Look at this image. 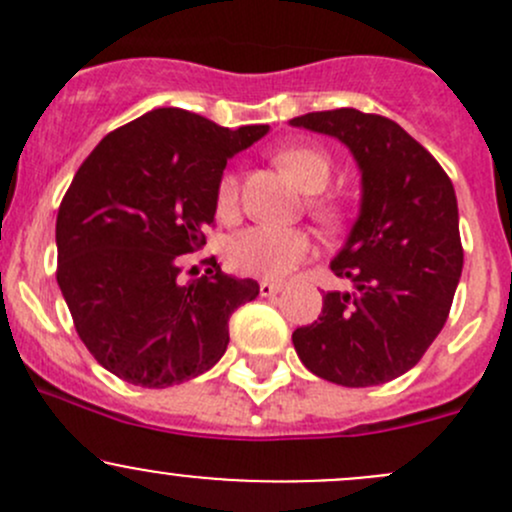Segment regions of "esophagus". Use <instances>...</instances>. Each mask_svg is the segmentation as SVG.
I'll use <instances>...</instances> for the list:
<instances>
[{"instance_id": "34e87169", "label": "esophagus", "mask_w": 512, "mask_h": 512, "mask_svg": "<svg viewBox=\"0 0 512 512\" xmlns=\"http://www.w3.org/2000/svg\"><path fill=\"white\" fill-rule=\"evenodd\" d=\"M282 285L280 282H270V280H262L260 282V294L262 297H275L277 292H280Z\"/></svg>"}]
</instances>
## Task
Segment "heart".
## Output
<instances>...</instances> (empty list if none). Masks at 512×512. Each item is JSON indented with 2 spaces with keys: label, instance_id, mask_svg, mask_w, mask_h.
Wrapping results in <instances>:
<instances>
[{
  "label": "heart",
  "instance_id": "1",
  "mask_svg": "<svg viewBox=\"0 0 512 512\" xmlns=\"http://www.w3.org/2000/svg\"><path fill=\"white\" fill-rule=\"evenodd\" d=\"M277 163L297 180V185L307 193H322L332 178V158L314 146H289L277 153ZM218 213L223 218H232L237 210V178L232 173L223 175L218 185ZM319 218L334 220L332 205H314ZM314 252L312 235L302 227H280V225H250L245 230L230 235L225 245V257L232 270L242 275L265 277V280H280L289 275L297 265H302Z\"/></svg>",
  "mask_w": 512,
  "mask_h": 512
}]
</instances>
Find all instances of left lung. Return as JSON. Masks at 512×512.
Wrapping results in <instances>:
<instances>
[{
  "mask_svg": "<svg viewBox=\"0 0 512 512\" xmlns=\"http://www.w3.org/2000/svg\"><path fill=\"white\" fill-rule=\"evenodd\" d=\"M294 128L349 148L361 203L329 267L352 292H327L319 322L294 329L312 374L376 386L414 369L446 324L463 270L456 190L436 158L399 123L356 108L304 113Z\"/></svg>",
  "mask_w": 512,
  "mask_h": 512,
  "instance_id": "8db88e82",
  "label": "left lung"
}]
</instances>
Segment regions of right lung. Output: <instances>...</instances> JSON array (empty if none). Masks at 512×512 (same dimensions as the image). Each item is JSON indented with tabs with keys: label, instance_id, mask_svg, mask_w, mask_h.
Wrapping results in <instances>:
<instances>
[{
	"label": "right lung",
	"instance_id": "right-lung-1",
	"mask_svg": "<svg viewBox=\"0 0 512 512\" xmlns=\"http://www.w3.org/2000/svg\"><path fill=\"white\" fill-rule=\"evenodd\" d=\"M267 131L153 108L76 170L56 218V282L81 342L118 379L165 389L225 354L230 314L260 285L225 275L215 257L183 282L180 255L205 245L227 160Z\"/></svg>",
	"mask_w": 512,
	"mask_h": 512
}]
</instances>
